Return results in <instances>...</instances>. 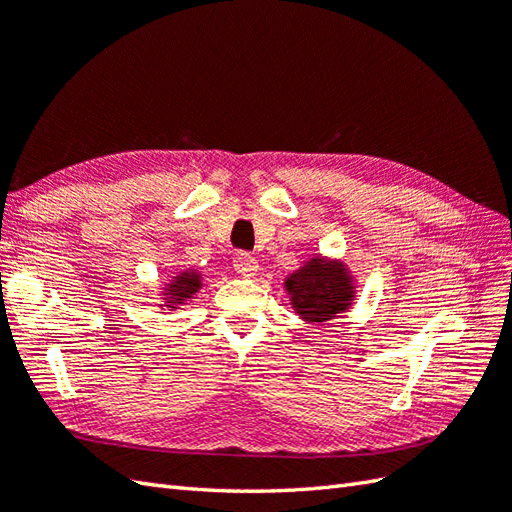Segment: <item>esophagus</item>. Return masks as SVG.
Here are the masks:
<instances>
[{
  "label": "esophagus",
  "instance_id": "1",
  "mask_svg": "<svg viewBox=\"0 0 512 512\" xmlns=\"http://www.w3.org/2000/svg\"><path fill=\"white\" fill-rule=\"evenodd\" d=\"M233 266H235V270L242 277H253L257 270H259V264H257V259L250 255V253H237L235 257H233Z\"/></svg>",
  "mask_w": 512,
  "mask_h": 512
}]
</instances>
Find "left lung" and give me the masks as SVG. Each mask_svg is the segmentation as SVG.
Instances as JSON below:
<instances>
[{
    "mask_svg": "<svg viewBox=\"0 0 512 512\" xmlns=\"http://www.w3.org/2000/svg\"><path fill=\"white\" fill-rule=\"evenodd\" d=\"M290 308L306 323H330L354 306L358 284L343 259L314 253L284 279Z\"/></svg>",
    "mask_w": 512,
    "mask_h": 512,
    "instance_id": "8db88e82",
    "label": "left lung"
}]
</instances>
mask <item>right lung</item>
<instances>
[{
    "label": "right lung",
    "mask_w": 512,
    "mask_h": 512,
    "mask_svg": "<svg viewBox=\"0 0 512 512\" xmlns=\"http://www.w3.org/2000/svg\"><path fill=\"white\" fill-rule=\"evenodd\" d=\"M202 273L198 268H184L171 279L162 281L158 288V308L176 312L182 310L202 290Z\"/></svg>",
    "instance_id": "add662e5"
}]
</instances>
